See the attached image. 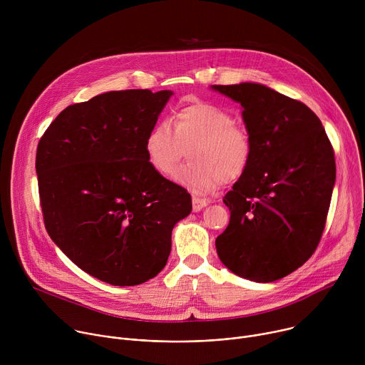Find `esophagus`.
Listing matches in <instances>:
<instances>
[{"label": "esophagus", "mask_w": 365, "mask_h": 365, "mask_svg": "<svg viewBox=\"0 0 365 365\" xmlns=\"http://www.w3.org/2000/svg\"><path fill=\"white\" fill-rule=\"evenodd\" d=\"M205 206H206V200H203L200 197H196V196L192 197V210H193V212H199L202 207H205Z\"/></svg>", "instance_id": "esophagus-1"}]
</instances>
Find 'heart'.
I'll use <instances>...</instances> for the list:
<instances>
[{
    "label": "heart",
    "mask_w": 365,
    "mask_h": 365,
    "mask_svg": "<svg viewBox=\"0 0 365 365\" xmlns=\"http://www.w3.org/2000/svg\"><path fill=\"white\" fill-rule=\"evenodd\" d=\"M189 148V163L175 179L195 193L218 189L247 170L254 144L247 128L234 115L212 102H193L176 110L173 128L168 121L155 123L145 135L148 165L162 176H170Z\"/></svg>",
    "instance_id": "b5f03b06"
}]
</instances>
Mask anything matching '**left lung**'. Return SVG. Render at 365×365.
I'll list each match as a JSON object with an SVG mask.
<instances>
[{"instance_id": "obj_1", "label": "left lung", "mask_w": 365, "mask_h": 365, "mask_svg": "<svg viewBox=\"0 0 365 365\" xmlns=\"http://www.w3.org/2000/svg\"><path fill=\"white\" fill-rule=\"evenodd\" d=\"M240 102L254 151L224 203L220 259L240 277L269 283L304 264L325 230L335 183L334 147L317 114L264 85H214Z\"/></svg>"}]
</instances>
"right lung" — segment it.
<instances>
[{
    "mask_svg": "<svg viewBox=\"0 0 365 365\" xmlns=\"http://www.w3.org/2000/svg\"><path fill=\"white\" fill-rule=\"evenodd\" d=\"M170 91H113L65 108L41 135L36 172L43 221L85 273L141 284L168 263L187 190L155 172L144 140Z\"/></svg>",
    "mask_w": 365,
    "mask_h": 365,
    "instance_id": "add662e5",
    "label": "right lung"
}]
</instances>
